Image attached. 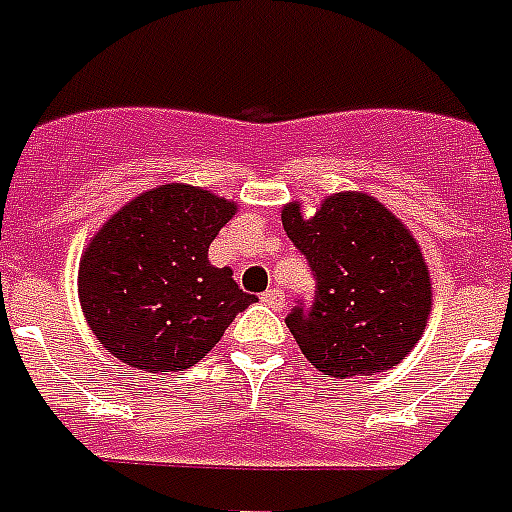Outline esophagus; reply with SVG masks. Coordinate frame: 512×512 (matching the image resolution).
<instances>
[{"mask_svg": "<svg viewBox=\"0 0 512 512\" xmlns=\"http://www.w3.org/2000/svg\"><path fill=\"white\" fill-rule=\"evenodd\" d=\"M261 301H264L269 309H275V312H280L282 306H285V296H282V290L277 288H269L267 293H261Z\"/></svg>", "mask_w": 512, "mask_h": 512, "instance_id": "34e87169", "label": "esophagus"}]
</instances>
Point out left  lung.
<instances>
[{
	"label": "left lung",
	"mask_w": 512,
	"mask_h": 512,
	"mask_svg": "<svg viewBox=\"0 0 512 512\" xmlns=\"http://www.w3.org/2000/svg\"><path fill=\"white\" fill-rule=\"evenodd\" d=\"M282 227L317 277L309 312L285 325L322 375L386 372L423 338L431 317V272L399 216L367 192L327 195L312 216L298 200L282 206Z\"/></svg>",
	"instance_id": "left-lung-1"
}]
</instances>
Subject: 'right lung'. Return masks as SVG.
<instances>
[{
	"mask_svg": "<svg viewBox=\"0 0 512 512\" xmlns=\"http://www.w3.org/2000/svg\"><path fill=\"white\" fill-rule=\"evenodd\" d=\"M237 214L235 200L169 182L121 206L79 261V301L97 341L145 372L187 370L222 341L243 293L208 245Z\"/></svg>",
	"mask_w": 512,
	"mask_h": 512,
	"instance_id": "add662e5",
	"label": "right lung"
}]
</instances>
